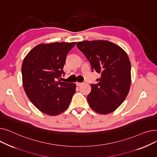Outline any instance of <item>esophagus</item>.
<instances>
[{"label": "esophagus", "instance_id": "esophagus-1", "mask_svg": "<svg viewBox=\"0 0 157 157\" xmlns=\"http://www.w3.org/2000/svg\"><path fill=\"white\" fill-rule=\"evenodd\" d=\"M83 83H78V82H77V83H76V85L77 86H81V85H83Z\"/></svg>", "mask_w": 157, "mask_h": 157}]
</instances>
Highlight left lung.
I'll use <instances>...</instances> for the list:
<instances>
[{"label":"left lung","instance_id":"obj_1","mask_svg":"<svg viewBox=\"0 0 157 157\" xmlns=\"http://www.w3.org/2000/svg\"><path fill=\"white\" fill-rule=\"evenodd\" d=\"M77 47L86 57L92 71L101 74L97 84H91L88 102L102 114L116 110L126 98L131 84V65L126 52L108 40H83Z\"/></svg>","mask_w":157,"mask_h":157}]
</instances>
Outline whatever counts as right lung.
<instances>
[{"label":"right lung","instance_id":"right-lung-1","mask_svg":"<svg viewBox=\"0 0 157 157\" xmlns=\"http://www.w3.org/2000/svg\"><path fill=\"white\" fill-rule=\"evenodd\" d=\"M73 43L40 44L24 58L23 86L36 108L48 115L56 116L67 109L76 92V84L57 81L64 74L66 57L75 46Z\"/></svg>","mask_w":157,"mask_h":157}]
</instances>
